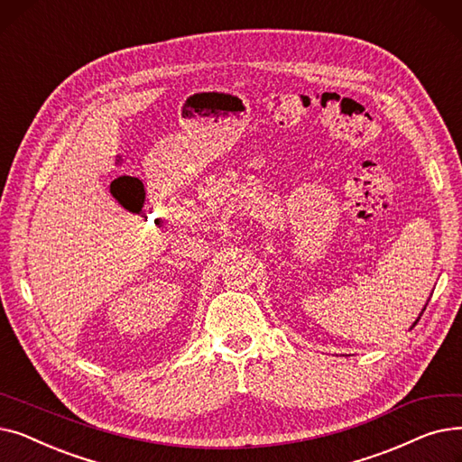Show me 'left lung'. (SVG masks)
Listing matches in <instances>:
<instances>
[{"label":"left lung","instance_id":"left-lung-1","mask_svg":"<svg viewBox=\"0 0 462 462\" xmlns=\"http://www.w3.org/2000/svg\"><path fill=\"white\" fill-rule=\"evenodd\" d=\"M425 307H427V305H425ZM425 307H423V310H425ZM423 310H421V312H420V317H418V320H416V322H414V324H411V328H414V326H416V324H418V322H420V319H421V314H423ZM411 328H410V329H411Z\"/></svg>","mask_w":462,"mask_h":462}]
</instances>
